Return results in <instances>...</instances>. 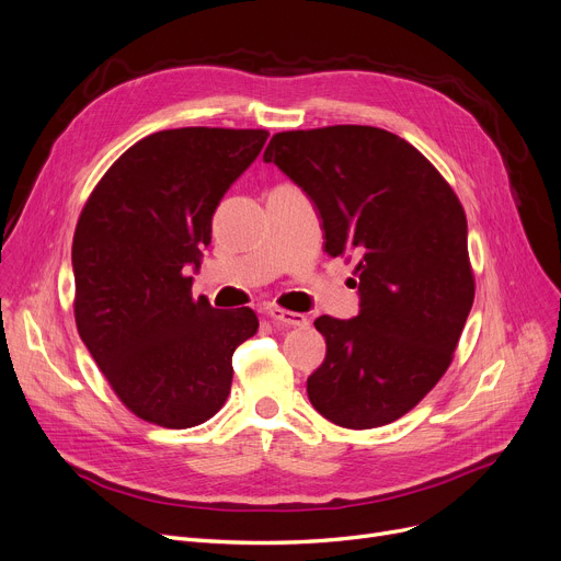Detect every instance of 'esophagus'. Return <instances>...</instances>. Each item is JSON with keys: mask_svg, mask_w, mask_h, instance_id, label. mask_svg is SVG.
<instances>
[{"mask_svg": "<svg viewBox=\"0 0 561 561\" xmlns=\"http://www.w3.org/2000/svg\"><path fill=\"white\" fill-rule=\"evenodd\" d=\"M268 318L279 322V324H286V327H307L309 320L305 313H295V311H286V309H279V307H271L268 311Z\"/></svg>", "mask_w": 561, "mask_h": 561, "instance_id": "1", "label": "esophagus"}]
</instances>
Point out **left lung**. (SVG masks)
Masks as SVG:
<instances>
[{
	"label": "left lung",
	"mask_w": 561,
	"mask_h": 561,
	"mask_svg": "<svg viewBox=\"0 0 561 561\" xmlns=\"http://www.w3.org/2000/svg\"><path fill=\"white\" fill-rule=\"evenodd\" d=\"M277 164L316 205L324 252L356 264L358 316H320L313 408L345 428H377L415 408L449 367L473 305L467 216L437 169L375 126L273 135Z\"/></svg>",
	"instance_id": "obj_1"
}]
</instances>
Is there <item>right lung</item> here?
Here are the masks:
<instances>
[{
	"label": "right lung",
	"mask_w": 561,
	"mask_h": 561,
	"mask_svg": "<svg viewBox=\"0 0 561 561\" xmlns=\"http://www.w3.org/2000/svg\"><path fill=\"white\" fill-rule=\"evenodd\" d=\"M266 130L175 128L139 139L88 198L71 243L81 341L144 422L192 428L232 386V354L256 333L252 309L192 297L211 216L256 160Z\"/></svg>",
	"instance_id": "1"
}]
</instances>
